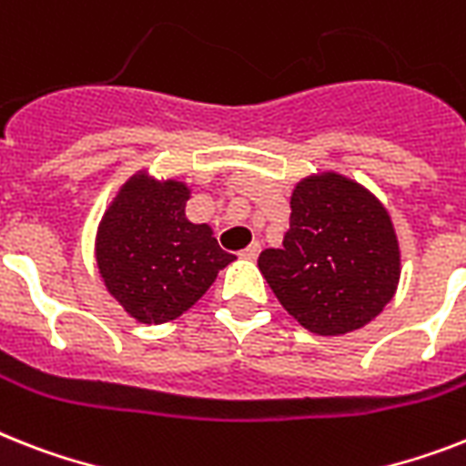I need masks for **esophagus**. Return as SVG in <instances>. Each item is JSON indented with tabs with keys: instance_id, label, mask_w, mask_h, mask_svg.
Returning a JSON list of instances; mask_svg holds the SVG:
<instances>
[{
	"instance_id": "34e87169",
	"label": "esophagus",
	"mask_w": 466,
	"mask_h": 466,
	"mask_svg": "<svg viewBox=\"0 0 466 466\" xmlns=\"http://www.w3.org/2000/svg\"><path fill=\"white\" fill-rule=\"evenodd\" d=\"M258 253H260V244L258 241H251V244L246 246V248H241L239 256L246 260H256L258 258Z\"/></svg>"
}]
</instances>
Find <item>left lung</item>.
Here are the masks:
<instances>
[{"label":"left lung","mask_w":466,"mask_h":466,"mask_svg":"<svg viewBox=\"0 0 466 466\" xmlns=\"http://www.w3.org/2000/svg\"><path fill=\"white\" fill-rule=\"evenodd\" d=\"M282 248L258 268L285 311L316 335H347L390 304L402 256L388 208L338 172L309 174L289 198Z\"/></svg>","instance_id":"left-lung-1"}]
</instances>
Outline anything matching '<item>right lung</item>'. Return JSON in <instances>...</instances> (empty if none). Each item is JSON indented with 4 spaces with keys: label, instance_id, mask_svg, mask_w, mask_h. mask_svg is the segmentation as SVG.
<instances>
[{
    "label": "right lung",
    "instance_id": "obj_1",
    "mask_svg": "<svg viewBox=\"0 0 466 466\" xmlns=\"http://www.w3.org/2000/svg\"><path fill=\"white\" fill-rule=\"evenodd\" d=\"M188 184L138 169L102 215L96 260L107 292L138 323L160 325L188 311L237 256L210 225L187 218Z\"/></svg>",
    "mask_w": 466,
    "mask_h": 466
}]
</instances>
